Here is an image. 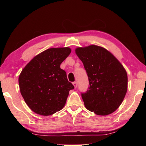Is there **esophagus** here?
<instances>
[{
    "label": "esophagus",
    "mask_w": 146,
    "mask_h": 146,
    "mask_svg": "<svg viewBox=\"0 0 146 146\" xmlns=\"http://www.w3.org/2000/svg\"><path fill=\"white\" fill-rule=\"evenodd\" d=\"M73 84L74 86V87H75V88H76V87H77V82H73Z\"/></svg>",
    "instance_id": "obj_1"
}]
</instances>
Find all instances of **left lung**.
<instances>
[{
  "mask_svg": "<svg viewBox=\"0 0 146 146\" xmlns=\"http://www.w3.org/2000/svg\"><path fill=\"white\" fill-rule=\"evenodd\" d=\"M88 76L89 87L81 93L87 110L108 115L122 104L127 89V75L119 61L102 47L91 45L76 49Z\"/></svg>",
  "mask_w": 146,
  "mask_h": 146,
  "instance_id": "obj_1",
  "label": "left lung"
}]
</instances>
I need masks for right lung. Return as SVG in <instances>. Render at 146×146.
I'll use <instances>...</instances> for the list:
<instances>
[{
    "label": "right lung",
    "mask_w": 146,
    "mask_h": 146,
    "mask_svg": "<svg viewBox=\"0 0 146 146\" xmlns=\"http://www.w3.org/2000/svg\"><path fill=\"white\" fill-rule=\"evenodd\" d=\"M70 53L69 48L46 49L35 56L22 71L19 78L20 91L35 113L51 115L65 105L69 91L74 86L60 66Z\"/></svg>",
    "instance_id": "right-lung-1"
}]
</instances>
